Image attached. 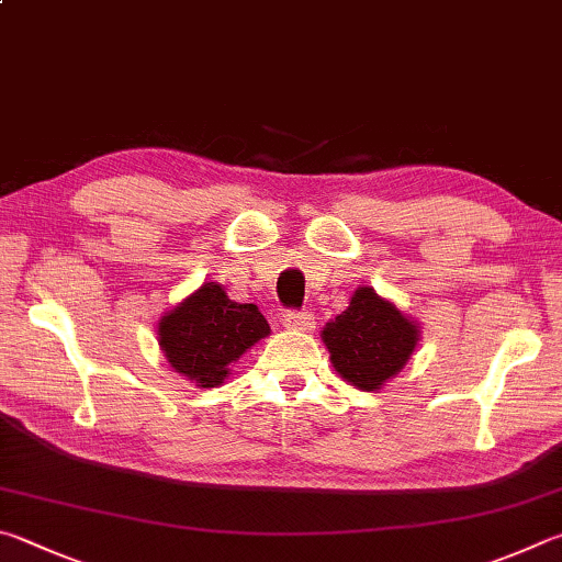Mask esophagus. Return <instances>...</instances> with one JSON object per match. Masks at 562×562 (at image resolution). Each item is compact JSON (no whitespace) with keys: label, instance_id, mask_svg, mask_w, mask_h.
Here are the masks:
<instances>
[{"label":"esophagus","instance_id":"34e87169","mask_svg":"<svg viewBox=\"0 0 562 562\" xmlns=\"http://www.w3.org/2000/svg\"><path fill=\"white\" fill-rule=\"evenodd\" d=\"M282 324L292 331H312L314 329V314L312 312H284Z\"/></svg>","mask_w":562,"mask_h":562}]
</instances>
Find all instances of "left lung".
I'll use <instances>...</instances> for the list:
<instances>
[{
    "label": "left lung",
    "instance_id": "obj_1",
    "mask_svg": "<svg viewBox=\"0 0 562 562\" xmlns=\"http://www.w3.org/2000/svg\"><path fill=\"white\" fill-rule=\"evenodd\" d=\"M322 339L344 381L361 391H379L413 356L420 326L373 288H359L349 307L324 326Z\"/></svg>",
    "mask_w": 562,
    "mask_h": 562
}]
</instances>
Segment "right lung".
Returning a JSON list of instances; mask_svg holds the SVG:
<instances>
[{
    "mask_svg": "<svg viewBox=\"0 0 562 562\" xmlns=\"http://www.w3.org/2000/svg\"><path fill=\"white\" fill-rule=\"evenodd\" d=\"M157 334L171 369L201 387H216L231 363L270 334V324L255 304L233 302L221 284L203 282L161 316Z\"/></svg>",
    "mask_w": 562,
    "mask_h": 562,
    "instance_id": "obj_1",
    "label": "right lung"
}]
</instances>
